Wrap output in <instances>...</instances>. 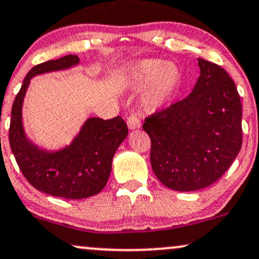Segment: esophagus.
Returning <instances> with one entry per match:
<instances>
[{
	"mask_svg": "<svg viewBox=\"0 0 259 259\" xmlns=\"http://www.w3.org/2000/svg\"><path fill=\"white\" fill-rule=\"evenodd\" d=\"M126 124H127V127H129L130 130H135V129H139V127H141V120L139 119V117H137L136 114H130V116L127 117Z\"/></svg>",
	"mask_w": 259,
	"mask_h": 259,
	"instance_id": "1",
	"label": "esophagus"
}]
</instances>
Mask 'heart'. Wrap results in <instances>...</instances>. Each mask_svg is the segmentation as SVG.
Segmentation results:
<instances>
[{"label": "heart", "mask_w": 259, "mask_h": 259, "mask_svg": "<svg viewBox=\"0 0 259 259\" xmlns=\"http://www.w3.org/2000/svg\"><path fill=\"white\" fill-rule=\"evenodd\" d=\"M125 77L130 87L142 91L141 106L154 112L171 99L181 83V71L173 63L158 58H146L126 68Z\"/></svg>", "instance_id": "heart-1"}]
</instances>
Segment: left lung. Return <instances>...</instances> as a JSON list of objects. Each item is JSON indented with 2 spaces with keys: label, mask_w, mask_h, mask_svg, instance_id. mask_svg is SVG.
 I'll list each match as a JSON object with an SVG mask.
<instances>
[{
  "label": "left lung",
  "mask_w": 259,
  "mask_h": 259,
  "mask_svg": "<svg viewBox=\"0 0 259 259\" xmlns=\"http://www.w3.org/2000/svg\"><path fill=\"white\" fill-rule=\"evenodd\" d=\"M199 76L184 100L143 124L152 141L156 178L176 191H196L218 181L240 152L241 103L227 71L198 58Z\"/></svg>",
  "instance_id": "8db88e82"
}]
</instances>
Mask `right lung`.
<instances>
[{
    "label": "right lung",
    "instance_id": "right-lung-1",
    "mask_svg": "<svg viewBox=\"0 0 259 259\" xmlns=\"http://www.w3.org/2000/svg\"><path fill=\"white\" fill-rule=\"evenodd\" d=\"M78 63L76 55H68L32 68L13 104L9 126L12 152L29 184L45 194L67 199L91 197L105 188L114 153L127 136V126L119 116L107 120L87 118L69 145L60 149L42 148L27 136L22 106L32 78L69 70Z\"/></svg>",
    "mask_w": 259,
    "mask_h": 259
}]
</instances>
